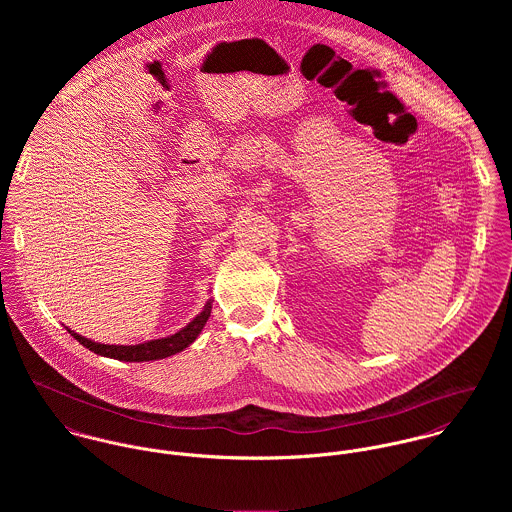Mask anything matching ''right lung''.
Masks as SVG:
<instances>
[{
	"label": "right lung",
	"mask_w": 512,
	"mask_h": 512,
	"mask_svg": "<svg viewBox=\"0 0 512 512\" xmlns=\"http://www.w3.org/2000/svg\"><path fill=\"white\" fill-rule=\"evenodd\" d=\"M211 309H213V299H209L205 303V307L201 309V313L191 323H187L183 329H179L177 333H173L169 337H163V339L144 341V343H138V345H104V343H96V341H90V339L74 333L69 327H67V331L73 335L82 347H86L88 351H92L100 357L126 361V363H147V361L167 359V357L187 349L199 337V333L203 331L205 323L211 317Z\"/></svg>",
	"instance_id": "add662e5"
}]
</instances>
